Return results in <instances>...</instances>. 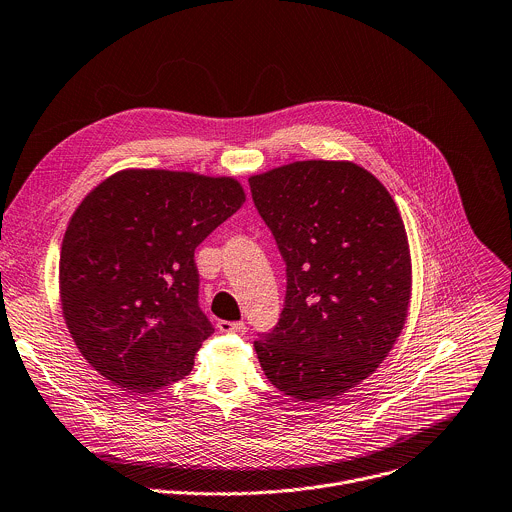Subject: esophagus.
<instances>
[{
    "instance_id": "esophagus-1",
    "label": "esophagus",
    "mask_w": 512,
    "mask_h": 512,
    "mask_svg": "<svg viewBox=\"0 0 512 512\" xmlns=\"http://www.w3.org/2000/svg\"><path fill=\"white\" fill-rule=\"evenodd\" d=\"M218 330L220 332H246L244 322H228V320H218Z\"/></svg>"
}]
</instances>
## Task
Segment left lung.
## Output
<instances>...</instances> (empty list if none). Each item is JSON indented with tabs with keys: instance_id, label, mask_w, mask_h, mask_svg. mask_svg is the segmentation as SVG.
Listing matches in <instances>:
<instances>
[{
	"instance_id": "left-lung-1",
	"label": "left lung",
	"mask_w": 512,
	"mask_h": 512,
	"mask_svg": "<svg viewBox=\"0 0 512 512\" xmlns=\"http://www.w3.org/2000/svg\"><path fill=\"white\" fill-rule=\"evenodd\" d=\"M286 262L276 328L254 342L280 392L326 402L368 378L400 336L412 262L384 184L348 160H302L250 176Z\"/></svg>"
}]
</instances>
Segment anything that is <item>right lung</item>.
Instances as JSON below:
<instances>
[{"label": "right lung", "instance_id": "add662e5", "mask_svg": "<svg viewBox=\"0 0 512 512\" xmlns=\"http://www.w3.org/2000/svg\"><path fill=\"white\" fill-rule=\"evenodd\" d=\"M244 202L232 176L150 168L120 170L80 202L60 254L62 314L106 380L148 394L190 374L214 330L194 250Z\"/></svg>", "mask_w": 512, "mask_h": 512}]
</instances>
